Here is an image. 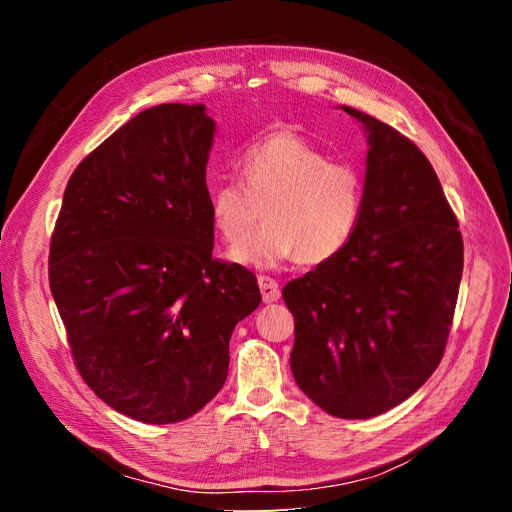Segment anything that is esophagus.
I'll use <instances>...</instances> for the list:
<instances>
[{
    "label": "esophagus",
    "instance_id": "esophagus-1",
    "mask_svg": "<svg viewBox=\"0 0 512 512\" xmlns=\"http://www.w3.org/2000/svg\"><path fill=\"white\" fill-rule=\"evenodd\" d=\"M257 282H259L263 303H276L280 299V286H278V282L274 278L259 276Z\"/></svg>",
    "mask_w": 512,
    "mask_h": 512
}]
</instances>
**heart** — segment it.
Instances as JSON below:
<instances>
[{
    "label": "heart",
    "instance_id": "b5f03b06",
    "mask_svg": "<svg viewBox=\"0 0 512 512\" xmlns=\"http://www.w3.org/2000/svg\"><path fill=\"white\" fill-rule=\"evenodd\" d=\"M240 172L242 182L224 180L209 193L213 228L240 245L230 251L232 261L259 270L294 257L319 265L353 242L365 209V178L357 166L332 161L299 134L276 132L242 153ZM263 208L268 226L250 241Z\"/></svg>",
    "mask_w": 512,
    "mask_h": 512
}]
</instances>
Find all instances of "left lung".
Returning <instances> with one entry per match:
<instances>
[{
	"label": "left lung",
	"mask_w": 512,
	"mask_h": 512,
	"mask_svg": "<svg viewBox=\"0 0 512 512\" xmlns=\"http://www.w3.org/2000/svg\"><path fill=\"white\" fill-rule=\"evenodd\" d=\"M367 134L365 209L348 249L284 286L290 369L326 413L369 419L442 361L463 278V236L429 159L390 124L342 105Z\"/></svg>",
	"instance_id": "1"
}]
</instances>
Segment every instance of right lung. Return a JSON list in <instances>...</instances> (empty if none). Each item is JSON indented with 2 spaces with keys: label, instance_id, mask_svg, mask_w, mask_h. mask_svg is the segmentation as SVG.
<instances>
[{
  "label": "right lung",
  "instance_id": "add662e5",
  "mask_svg": "<svg viewBox=\"0 0 512 512\" xmlns=\"http://www.w3.org/2000/svg\"><path fill=\"white\" fill-rule=\"evenodd\" d=\"M203 103L141 112L80 161L49 247V288L87 386L151 425L188 419L228 378L230 336L261 292L211 257Z\"/></svg>",
  "mask_w": 512,
  "mask_h": 512
}]
</instances>
